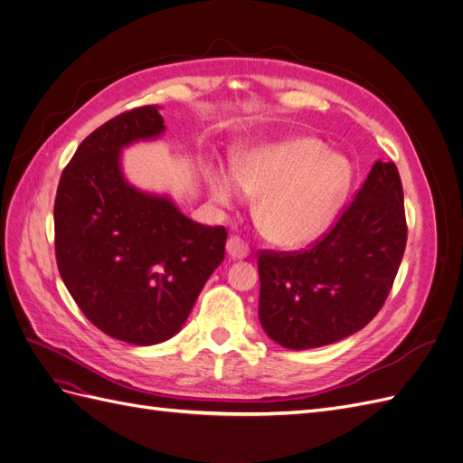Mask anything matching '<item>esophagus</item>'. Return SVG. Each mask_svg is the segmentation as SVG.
Masks as SVG:
<instances>
[{"label":"esophagus","instance_id":"1","mask_svg":"<svg viewBox=\"0 0 463 463\" xmlns=\"http://www.w3.org/2000/svg\"><path fill=\"white\" fill-rule=\"evenodd\" d=\"M226 253L232 260H243L249 257V247L243 240H240V237H230L228 243H226Z\"/></svg>","mask_w":463,"mask_h":463}]
</instances>
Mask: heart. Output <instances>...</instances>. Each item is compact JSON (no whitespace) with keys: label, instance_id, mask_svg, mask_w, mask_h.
<instances>
[{"label":"heart","instance_id":"heart-1","mask_svg":"<svg viewBox=\"0 0 463 463\" xmlns=\"http://www.w3.org/2000/svg\"><path fill=\"white\" fill-rule=\"evenodd\" d=\"M354 181V165L313 137H289L243 150L232 172L208 167L206 187L223 206L241 191L259 197L255 220L274 245L301 249L325 235Z\"/></svg>","mask_w":463,"mask_h":463}]
</instances>
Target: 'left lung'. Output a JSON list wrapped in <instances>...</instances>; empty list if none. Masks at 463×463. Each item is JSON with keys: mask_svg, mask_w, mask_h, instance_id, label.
<instances>
[{"mask_svg": "<svg viewBox=\"0 0 463 463\" xmlns=\"http://www.w3.org/2000/svg\"><path fill=\"white\" fill-rule=\"evenodd\" d=\"M405 240L398 167L376 160L355 201L313 249L259 257L262 330L288 349H311L367 326L394 284Z\"/></svg>", "mask_w": 463, "mask_h": 463, "instance_id": "1", "label": "left lung"}]
</instances>
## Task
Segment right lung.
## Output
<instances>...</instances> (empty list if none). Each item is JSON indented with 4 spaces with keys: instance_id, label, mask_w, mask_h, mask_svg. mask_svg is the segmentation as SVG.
<instances>
[{
    "instance_id": "right-lung-1",
    "label": "right lung",
    "mask_w": 463,
    "mask_h": 463,
    "mask_svg": "<svg viewBox=\"0 0 463 463\" xmlns=\"http://www.w3.org/2000/svg\"><path fill=\"white\" fill-rule=\"evenodd\" d=\"M165 131L160 106L109 119L82 141L55 194V259L79 309L111 338L175 335L226 250V230L187 218L170 194L135 187L121 152Z\"/></svg>"
}]
</instances>
